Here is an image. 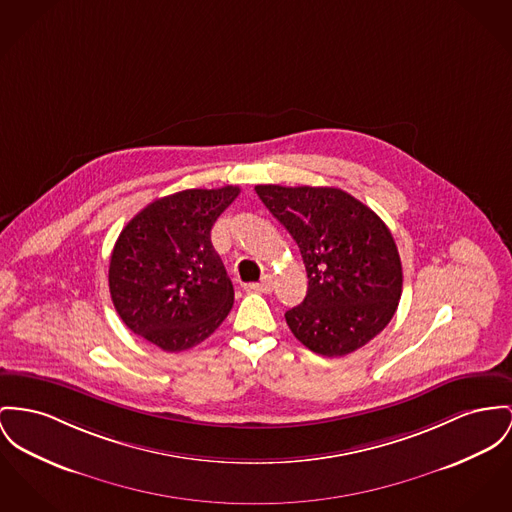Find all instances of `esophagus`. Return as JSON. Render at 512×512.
Here are the masks:
<instances>
[{"label": "esophagus", "instance_id": "obj_1", "mask_svg": "<svg viewBox=\"0 0 512 512\" xmlns=\"http://www.w3.org/2000/svg\"><path fill=\"white\" fill-rule=\"evenodd\" d=\"M250 289H252V291H256V293H272V275H264V277H262L258 283H252V285H250Z\"/></svg>", "mask_w": 512, "mask_h": 512}]
</instances>
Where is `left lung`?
Instances as JSON below:
<instances>
[{
	"label": "left lung",
	"mask_w": 512,
	"mask_h": 512,
	"mask_svg": "<svg viewBox=\"0 0 512 512\" xmlns=\"http://www.w3.org/2000/svg\"><path fill=\"white\" fill-rule=\"evenodd\" d=\"M254 190L307 268V297L285 312L293 336L324 357H343L378 336L402 297V262L384 221L340 188Z\"/></svg>",
	"instance_id": "left-lung-1"
}]
</instances>
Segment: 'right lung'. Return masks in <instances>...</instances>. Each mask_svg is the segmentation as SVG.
<instances>
[{"mask_svg": "<svg viewBox=\"0 0 512 512\" xmlns=\"http://www.w3.org/2000/svg\"><path fill=\"white\" fill-rule=\"evenodd\" d=\"M239 192L182 190L143 207L122 229L108 287L134 334L176 353L202 343L227 318L235 291L211 246V227Z\"/></svg>", "mask_w": 512, "mask_h": 512, "instance_id": "add662e5", "label": "right lung"}]
</instances>
